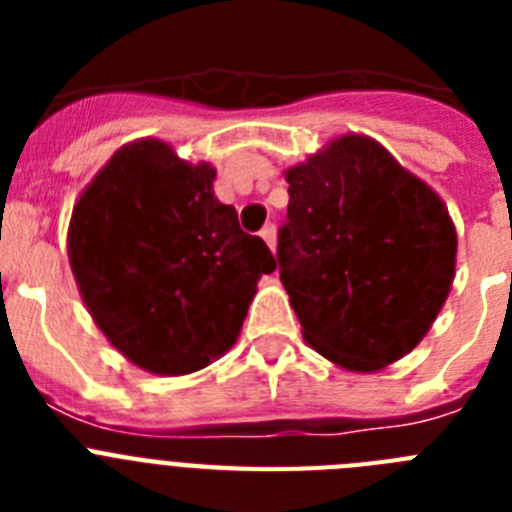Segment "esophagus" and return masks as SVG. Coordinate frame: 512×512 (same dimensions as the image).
Instances as JSON below:
<instances>
[{
    "instance_id": "obj_1",
    "label": "esophagus",
    "mask_w": 512,
    "mask_h": 512,
    "mask_svg": "<svg viewBox=\"0 0 512 512\" xmlns=\"http://www.w3.org/2000/svg\"><path fill=\"white\" fill-rule=\"evenodd\" d=\"M261 238H264L266 243H269V248L271 251H274V248H277V228H274V225H264V230H261Z\"/></svg>"
}]
</instances>
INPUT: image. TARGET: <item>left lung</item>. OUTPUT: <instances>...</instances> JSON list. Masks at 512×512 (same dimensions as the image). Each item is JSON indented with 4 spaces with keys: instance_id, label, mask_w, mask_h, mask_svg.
<instances>
[{
    "instance_id": "1",
    "label": "left lung",
    "mask_w": 512,
    "mask_h": 512,
    "mask_svg": "<svg viewBox=\"0 0 512 512\" xmlns=\"http://www.w3.org/2000/svg\"><path fill=\"white\" fill-rule=\"evenodd\" d=\"M279 277L302 338L348 372L395 364L431 330L456 271L449 207L369 135L284 171Z\"/></svg>"
}]
</instances>
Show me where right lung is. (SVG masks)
I'll list each match as a JSON object with an SVG mask.
<instances>
[{"label": "right lung", "mask_w": 512, "mask_h": 512, "mask_svg": "<svg viewBox=\"0 0 512 512\" xmlns=\"http://www.w3.org/2000/svg\"><path fill=\"white\" fill-rule=\"evenodd\" d=\"M215 174L140 138L112 153L71 212L69 264L89 315L125 359L161 377L220 359L259 279L277 269L215 197Z\"/></svg>", "instance_id": "add662e5"}]
</instances>
